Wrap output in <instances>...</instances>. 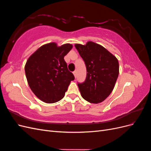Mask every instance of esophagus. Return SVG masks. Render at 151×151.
Segmentation results:
<instances>
[{"label": "esophagus", "instance_id": "esophagus-1", "mask_svg": "<svg viewBox=\"0 0 151 151\" xmlns=\"http://www.w3.org/2000/svg\"><path fill=\"white\" fill-rule=\"evenodd\" d=\"M73 74H74V77H75L76 78V77H77V71H76V70H75L74 72H73Z\"/></svg>", "mask_w": 151, "mask_h": 151}]
</instances>
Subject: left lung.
<instances>
[{"instance_id":"1","label":"left lung","mask_w":151,"mask_h":151,"mask_svg":"<svg viewBox=\"0 0 151 151\" xmlns=\"http://www.w3.org/2000/svg\"><path fill=\"white\" fill-rule=\"evenodd\" d=\"M86 66V81L78 84L81 94L91 103L103 101L111 94L119 74L118 59L101 45L93 42L75 44Z\"/></svg>"}]
</instances>
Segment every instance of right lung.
I'll list each match as a JSON object with an SVG mask.
<instances>
[{"label":"right lung","instance_id":"obj_1","mask_svg":"<svg viewBox=\"0 0 151 151\" xmlns=\"http://www.w3.org/2000/svg\"><path fill=\"white\" fill-rule=\"evenodd\" d=\"M72 48L70 43L42 45L29 57L24 70L29 88L36 96L47 103L60 101L74 76L67 68L64 57Z\"/></svg>","mask_w":151,"mask_h":151}]
</instances>
